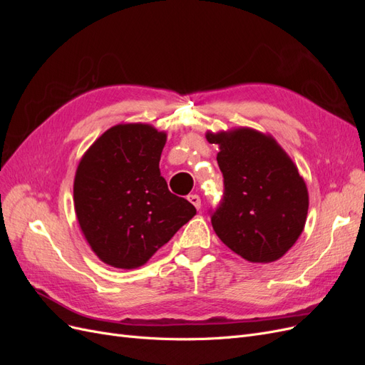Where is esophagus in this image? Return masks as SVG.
Masks as SVG:
<instances>
[{
  "label": "esophagus",
  "mask_w": 365,
  "mask_h": 365,
  "mask_svg": "<svg viewBox=\"0 0 365 365\" xmlns=\"http://www.w3.org/2000/svg\"><path fill=\"white\" fill-rule=\"evenodd\" d=\"M187 200H189L197 210L201 208V197L197 195H189V196H187Z\"/></svg>",
  "instance_id": "obj_1"
}]
</instances>
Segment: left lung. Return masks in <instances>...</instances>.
I'll use <instances>...</instances> for the list:
<instances>
[{
	"label": "left lung",
	"instance_id": "obj_1",
	"mask_svg": "<svg viewBox=\"0 0 365 365\" xmlns=\"http://www.w3.org/2000/svg\"><path fill=\"white\" fill-rule=\"evenodd\" d=\"M219 146L224 200L212 216L217 237L240 257L271 263L283 257L304 230L309 193L295 163L271 134L252 128L207 130Z\"/></svg>",
	"mask_w": 365,
	"mask_h": 365
}]
</instances>
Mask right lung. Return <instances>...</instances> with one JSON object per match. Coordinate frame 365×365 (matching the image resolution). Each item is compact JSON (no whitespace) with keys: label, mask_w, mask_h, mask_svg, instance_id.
<instances>
[{"label":"right lung","mask_w":365,"mask_h":365,"mask_svg":"<svg viewBox=\"0 0 365 365\" xmlns=\"http://www.w3.org/2000/svg\"><path fill=\"white\" fill-rule=\"evenodd\" d=\"M168 134L148 123L105 130L76 169L73 201L81 231L109 267L135 269L196 215L160 172Z\"/></svg>","instance_id":"add662e5"}]
</instances>
